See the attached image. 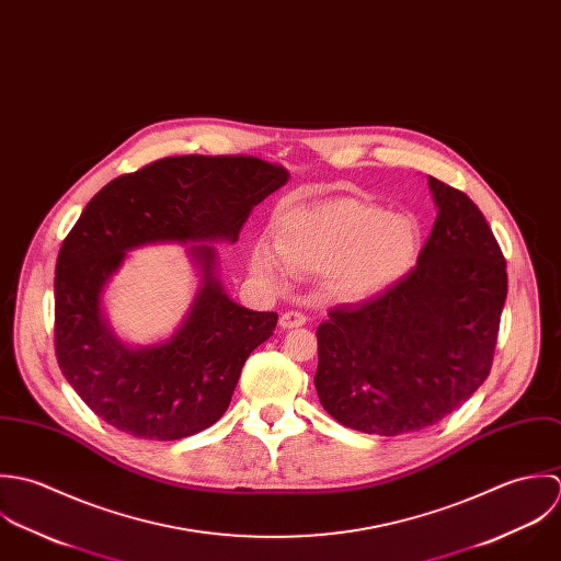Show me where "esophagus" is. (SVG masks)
I'll use <instances>...</instances> for the list:
<instances>
[{
  "mask_svg": "<svg viewBox=\"0 0 561 561\" xmlns=\"http://www.w3.org/2000/svg\"><path fill=\"white\" fill-rule=\"evenodd\" d=\"M306 323H308V317H306L304 312H299V310H288V312H284V314L279 317V325H282L284 330L301 328V325H306Z\"/></svg>",
  "mask_w": 561,
  "mask_h": 561,
  "instance_id": "obj_1",
  "label": "esophagus"
}]
</instances>
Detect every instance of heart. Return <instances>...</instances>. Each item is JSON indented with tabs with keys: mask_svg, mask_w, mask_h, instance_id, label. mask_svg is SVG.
I'll return each instance as SVG.
<instances>
[{
	"mask_svg": "<svg viewBox=\"0 0 561 561\" xmlns=\"http://www.w3.org/2000/svg\"><path fill=\"white\" fill-rule=\"evenodd\" d=\"M419 253V225L355 197L290 208L277 219L275 244L249 249L251 271L273 288L290 275H323L340 299L370 297L410 271Z\"/></svg>",
	"mask_w": 561,
	"mask_h": 561,
	"instance_id": "heart-1",
	"label": "heart"
}]
</instances>
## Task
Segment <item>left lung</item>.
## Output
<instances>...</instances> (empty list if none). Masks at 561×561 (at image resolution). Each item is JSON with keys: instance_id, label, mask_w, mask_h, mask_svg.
Instances as JSON below:
<instances>
[{"instance_id": "obj_1", "label": "left lung", "mask_w": 561, "mask_h": 561, "mask_svg": "<svg viewBox=\"0 0 561 561\" xmlns=\"http://www.w3.org/2000/svg\"><path fill=\"white\" fill-rule=\"evenodd\" d=\"M438 217L416 266L319 325L314 386L340 425L399 436L436 425L485 381L507 297L503 251L472 199L430 178Z\"/></svg>"}]
</instances>
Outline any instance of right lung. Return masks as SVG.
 Instances as JSON below:
<instances>
[{
	"mask_svg": "<svg viewBox=\"0 0 561 561\" xmlns=\"http://www.w3.org/2000/svg\"><path fill=\"white\" fill-rule=\"evenodd\" d=\"M288 182L253 156H175L118 175L67 233L54 279V344L62 375L108 425L134 438L180 440L215 425L249 353L275 312L236 306L215 279V249L193 247L204 279L178 334L156 346L121 344L102 293L125 251L147 242L238 240L253 206Z\"/></svg>",
	"mask_w": 561,
	"mask_h": 561,
	"instance_id": "1",
	"label": "right lung"
}]
</instances>
